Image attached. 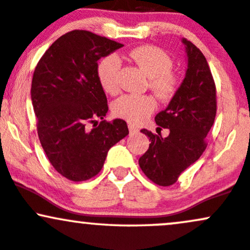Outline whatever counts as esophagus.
Returning <instances> with one entry per match:
<instances>
[{"label": "esophagus", "instance_id": "esophagus-1", "mask_svg": "<svg viewBox=\"0 0 250 250\" xmlns=\"http://www.w3.org/2000/svg\"><path fill=\"white\" fill-rule=\"evenodd\" d=\"M128 128H129L130 131H138L139 130V128H136L134 125H130V123H129V125H128Z\"/></svg>", "mask_w": 250, "mask_h": 250}]
</instances>
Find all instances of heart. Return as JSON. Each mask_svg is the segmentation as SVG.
Here are the masks:
<instances>
[{"instance_id":"heart-1","label":"heart","mask_w":250,"mask_h":250,"mask_svg":"<svg viewBox=\"0 0 250 250\" xmlns=\"http://www.w3.org/2000/svg\"><path fill=\"white\" fill-rule=\"evenodd\" d=\"M130 57L149 77V86L160 98L168 100L179 87V78L172 72L173 60L164 49L156 46H142L130 52ZM122 62L117 54L106 56L100 62L97 76L101 86L108 94L117 92ZM156 103L152 96L123 95L112 104L116 116L129 122H142L155 110Z\"/></svg>"}]
</instances>
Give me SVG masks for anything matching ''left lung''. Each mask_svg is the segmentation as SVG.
Instances as JSON below:
<instances>
[{
    "mask_svg": "<svg viewBox=\"0 0 250 250\" xmlns=\"http://www.w3.org/2000/svg\"><path fill=\"white\" fill-rule=\"evenodd\" d=\"M183 43L188 56L185 78L167 108L155 116L156 125L169 130L168 136L141 130L150 144L139 165L148 179L160 186L173 185L201 158L217 110L216 85L204 54L191 41L183 39Z\"/></svg>",
    "mask_w": 250,
    "mask_h": 250,
    "instance_id": "obj_1",
    "label": "left lung"
}]
</instances>
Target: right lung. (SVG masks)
<instances>
[{
	"label": "right lung",
	"mask_w": 250,
	"mask_h": 250,
	"mask_svg": "<svg viewBox=\"0 0 250 250\" xmlns=\"http://www.w3.org/2000/svg\"><path fill=\"white\" fill-rule=\"evenodd\" d=\"M122 46L76 29L54 41L35 67L31 97L40 144L68 180L100 173L108 150L129 134L125 121L104 120L108 102L97 76L98 60Z\"/></svg>",
	"instance_id": "add662e5"
}]
</instances>
